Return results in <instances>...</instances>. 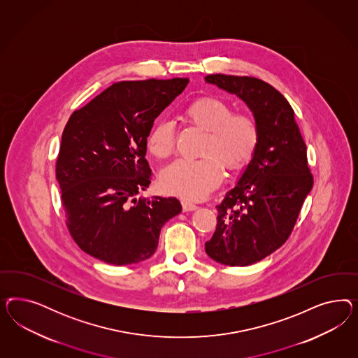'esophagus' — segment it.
<instances>
[{"instance_id": "obj_1", "label": "esophagus", "mask_w": 358, "mask_h": 358, "mask_svg": "<svg viewBox=\"0 0 358 358\" xmlns=\"http://www.w3.org/2000/svg\"><path fill=\"white\" fill-rule=\"evenodd\" d=\"M182 208H184V211H194L198 208L196 205L194 203H192V202H187V201H182Z\"/></svg>"}]
</instances>
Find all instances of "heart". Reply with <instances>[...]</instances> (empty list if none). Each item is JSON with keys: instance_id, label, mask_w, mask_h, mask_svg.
Wrapping results in <instances>:
<instances>
[{"instance_id": "heart-1", "label": "heart", "mask_w": 358, "mask_h": 358, "mask_svg": "<svg viewBox=\"0 0 358 358\" xmlns=\"http://www.w3.org/2000/svg\"><path fill=\"white\" fill-rule=\"evenodd\" d=\"M185 120L206 132L201 160H177L160 176L164 190L187 201H201L217 187L228 172L244 169L257 151L260 129L247 113H232L224 99L199 97L184 108ZM147 150L159 160L168 159L174 150L173 126L162 122L153 126L147 138Z\"/></svg>"}]
</instances>
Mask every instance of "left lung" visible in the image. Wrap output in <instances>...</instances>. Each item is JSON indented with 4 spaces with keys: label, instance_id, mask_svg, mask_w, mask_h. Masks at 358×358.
<instances>
[{
    "label": "left lung",
    "instance_id": "obj_1",
    "mask_svg": "<svg viewBox=\"0 0 358 358\" xmlns=\"http://www.w3.org/2000/svg\"><path fill=\"white\" fill-rule=\"evenodd\" d=\"M205 81L245 102L260 129L257 151L217 205V229L205 244L213 260L248 266L278 250L293 231L314 185L307 148L293 108L268 83L220 73Z\"/></svg>",
    "mask_w": 358,
    "mask_h": 358
}]
</instances>
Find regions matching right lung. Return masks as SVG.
<instances>
[{
	"instance_id": "1",
	"label": "right lung",
	"mask_w": 358,
	"mask_h": 358,
	"mask_svg": "<svg viewBox=\"0 0 358 358\" xmlns=\"http://www.w3.org/2000/svg\"><path fill=\"white\" fill-rule=\"evenodd\" d=\"M187 83L120 81L71 115L56 180L68 229L87 255L117 266L147 260L162 227L181 213L174 196L136 195L151 182L145 153L153 122Z\"/></svg>"
}]
</instances>
